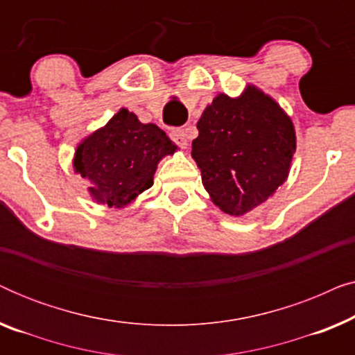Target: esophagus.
<instances>
[{
	"instance_id": "esophagus-1",
	"label": "esophagus",
	"mask_w": 355,
	"mask_h": 355,
	"mask_svg": "<svg viewBox=\"0 0 355 355\" xmlns=\"http://www.w3.org/2000/svg\"><path fill=\"white\" fill-rule=\"evenodd\" d=\"M171 139H173V142L176 144V145H179V147H181V148H187V145H189V134H187V130H184V129L173 130Z\"/></svg>"
}]
</instances>
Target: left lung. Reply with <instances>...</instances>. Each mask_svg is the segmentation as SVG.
<instances>
[{"label":"left lung","instance_id":"1","mask_svg":"<svg viewBox=\"0 0 355 355\" xmlns=\"http://www.w3.org/2000/svg\"><path fill=\"white\" fill-rule=\"evenodd\" d=\"M192 158L210 200L244 216L288 179L295 152L293 119L273 96L247 84L239 96L218 94L197 123Z\"/></svg>","mask_w":355,"mask_h":355}]
</instances>
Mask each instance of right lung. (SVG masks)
Segmentation results:
<instances>
[{"instance_id":"right-lung-1","label":"right lung","mask_w":355,"mask_h":355,"mask_svg":"<svg viewBox=\"0 0 355 355\" xmlns=\"http://www.w3.org/2000/svg\"><path fill=\"white\" fill-rule=\"evenodd\" d=\"M178 145L155 124L140 123L121 108L103 128L77 144L72 168L90 182L87 192L98 205L125 208L153 186L158 163Z\"/></svg>"}]
</instances>
